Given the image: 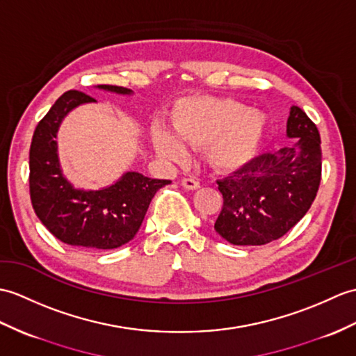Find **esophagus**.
Masks as SVG:
<instances>
[{
    "label": "esophagus",
    "mask_w": 356,
    "mask_h": 356,
    "mask_svg": "<svg viewBox=\"0 0 356 356\" xmlns=\"http://www.w3.org/2000/svg\"><path fill=\"white\" fill-rule=\"evenodd\" d=\"M181 186L186 188V189H191V191H194V189H198L200 188V184H198L197 180L188 177V179H184L181 180Z\"/></svg>",
    "instance_id": "1"
}]
</instances>
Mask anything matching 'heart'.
Masks as SVG:
<instances>
[{"instance_id":"b5f03b06","label":"heart","mask_w":356,"mask_h":356,"mask_svg":"<svg viewBox=\"0 0 356 356\" xmlns=\"http://www.w3.org/2000/svg\"><path fill=\"white\" fill-rule=\"evenodd\" d=\"M171 131L153 126L156 153L171 163L186 158L185 145L204 147V158L218 172H236L258 156L268 131L267 115L227 97L198 95L179 100L170 117Z\"/></svg>"}]
</instances>
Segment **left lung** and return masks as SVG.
<instances>
[{
  "label": "left lung",
  "instance_id": "obj_1",
  "mask_svg": "<svg viewBox=\"0 0 356 356\" xmlns=\"http://www.w3.org/2000/svg\"><path fill=\"white\" fill-rule=\"evenodd\" d=\"M286 136L296 144L264 153L218 180L222 208L213 229L234 245H264L284 236L308 212L321 180L317 126L293 106Z\"/></svg>",
  "mask_w": 356,
  "mask_h": 356
}]
</instances>
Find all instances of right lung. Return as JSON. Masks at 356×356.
<instances>
[{"label":"right lung","mask_w":356,"mask_h":356,"mask_svg":"<svg viewBox=\"0 0 356 356\" xmlns=\"http://www.w3.org/2000/svg\"><path fill=\"white\" fill-rule=\"evenodd\" d=\"M97 88L121 95L134 94L121 86ZM86 103L95 100L79 90H68L39 121L30 145V198L38 218L62 243L111 250L135 238L156 191L171 180L127 171L115 184L97 191L74 186L62 172L56 138L66 115Z\"/></svg>","instance_id":"right-lung-1"}]
</instances>
